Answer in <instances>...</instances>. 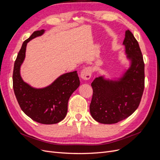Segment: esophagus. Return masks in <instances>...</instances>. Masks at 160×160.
I'll use <instances>...</instances> for the list:
<instances>
[{
	"mask_svg": "<svg viewBox=\"0 0 160 160\" xmlns=\"http://www.w3.org/2000/svg\"><path fill=\"white\" fill-rule=\"evenodd\" d=\"M92 70L89 67H87L81 72V78L85 81L89 80L91 78Z\"/></svg>",
	"mask_w": 160,
	"mask_h": 160,
	"instance_id": "esophagus-1",
	"label": "esophagus"
}]
</instances>
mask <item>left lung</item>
<instances>
[{
  "mask_svg": "<svg viewBox=\"0 0 160 160\" xmlns=\"http://www.w3.org/2000/svg\"><path fill=\"white\" fill-rule=\"evenodd\" d=\"M129 66L119 77H97L92 82L91 115L96 122L116 123L136 110L144 89V62L138 42L130 31H125L123 42Z\"/></svg>",
  "mask_w": 160,
  "mask_h": 160,
  "instance_id": "8db88e82",
  "label": "left lung"
}]
</instances>
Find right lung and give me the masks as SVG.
<instances>
[{"label": "right lung", "instance_id": "right-lung-1", "mask_svg": "<svg viewBox=\"0 0 160 160\" xmlns=\"http://www.w3.org/2000/svg\"><path fill=\"white\" fill-rule=\"evenodd\" d=\"M45 30L34 32L22 43L14 65L13 89L22 111L33 121L42 124H55L63 119L68 101L80 85L77 71L60 75L45 88H35L23 81L21 67L25 59L27 43L44 34Z\"/></svg>", "mask_w": 160, "mask_h": 160}]
</instances>
